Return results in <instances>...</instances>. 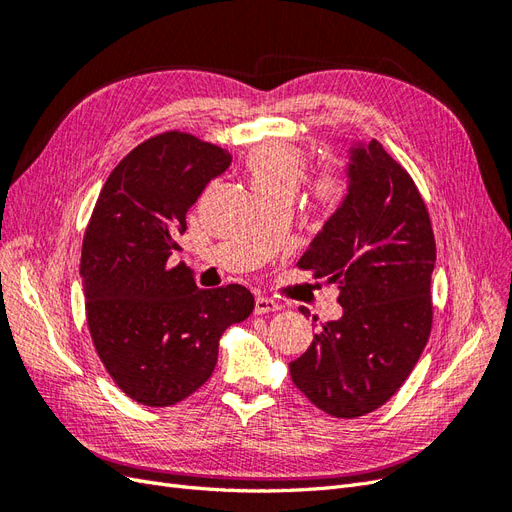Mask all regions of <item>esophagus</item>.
<instances>
[{
	"label": "esophagus",
	"instance_id": "obj_1",
	"mask_svg": "<svg viewBox=\"0 0 512 512\" xmlns=\"http://www.w3.org/2000/svg\"><path fill=\"white\" fill-rule=\"evenodd\" d=\"M277 309H282V305L269 299V297H256V314H271L277 312Z\"/></svg>",
	"mask_w": 512,
	"mask_h": 512
}]
</instances>
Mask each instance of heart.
<instances>
[{
  "label": "heart",
  "mask_w": 512,
  "mask_h": 512,
  "mask_svg": "<svg viewBox=\"0 0 512 512\" xmlns=\"http://www.w3.org/2000/svg\"><path fill=\"white\" fill-rule=\"evenodd\" d=\"M245 170H247V177H250L254 192L290 190L294 194L303 177L305 160H303V153L290 145L265 143L247 153ZM314 190H316V198L324 207H337L348 192V183L342 175L327 173L318 177Z\"/></svg>",
  "instance_id": "1"
}]
</instances>
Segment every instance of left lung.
I'll return each instance as SVG.
<instances>
[{
	"instance_id": "1",
	"label": "left lung",
	"mask_w": 512,
	"mask_h": 512,
	"mask_svg": "<svg viewBox=\"0 0 512 512\" xmlns=\"http://www.w3.org/2000/svg\"><path fill=\"white\" fill-rule=\"evenodd\" d=\"M348 192L299 267L339 288L342 318L290 363L297 389L335 418L386 404L431 333L436 241L412 177L378 141H352Z\"/></svg>"
}]
</instances>
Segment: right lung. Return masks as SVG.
<instances>
[{
    "instance_id": "add662e5",
    "label": "right lung",
    "mask_w": 512,
    "mask_h": 512,
    "mask_svg": "<svg viewBox=\"0 0 512 512\" xmlns=\"http://www.w3.org/2000/svg\"><path fill=\"white\" fill-rule=\"evenodd\" d=\"M230 162L192 134H158L115 166L91 213L81 254L89 333L115 384L143 406L200 389L222 333L254 309L241 284L200 290L190 267H168L185 213Z\"/></svg>"
}]
</instances>
